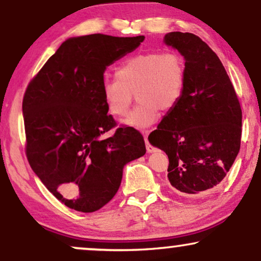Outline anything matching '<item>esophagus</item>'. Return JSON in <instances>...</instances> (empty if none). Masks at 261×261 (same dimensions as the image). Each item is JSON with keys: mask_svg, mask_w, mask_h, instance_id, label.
Masks as SVG:
<instances>
[{"mask_svg": "<svg viewBox=\"0 0 261 261\" xmlns=\"http://www.w3.org/2000/svg\"><path fill=\"white\" fill-rule=\"evenodd\" d=\"M145 145H146V151H147V152H149V153H151V152H155V151H156L155 147H153V146L151 145V144L149 143V140H147L146 136H145Z\"/></svg>", "mask_w": 261, "mask_h": 261, "instance_id": "obj_1", "label": "esophagus"}]
</instances>
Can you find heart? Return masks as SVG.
<instances>
[{
  "label": "heart",
  "mask_w": 261,
  "mask_h": 261,
  "mask_svg": "<svg viewBox=\"0 0 261 261\" xmlns=\"http://www.w3.org/2000/svg\"><path fill=\"white\" fill-rule=\"evenodd\" d=\"M185 62L178 53L161 50L139 53L116 69V79H105L100 86L102 101L111 115L122 117L129 110L137 93L139 104L122 125L143 130L178 105L185 91Z\"/></svg>",
  "instance_id": "b5f03b06"
}]
</instances>
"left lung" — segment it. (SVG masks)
Returning <instances> with one entry per match:
<instances>
[{
    "instance_id": "obj_1",
    "label": "left lung",
    "mask_w": 261,
    "mask_h": 261,
    "mask_svg": "<svg viewBox=\"0 0 261 261\" xmlns=\"http://www.w3.org/2000/svg\"><path fill=\"white\" fill-rule=\"evenodd\" d=\"M163 42L184 57L186 85L149 141L168 156L170 189L201 198L219 186L239 155L242 110L226 70L205 42L179 31L168 32Z\"/></svg>"
}]
</instances>
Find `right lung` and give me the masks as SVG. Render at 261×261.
<instances>
[{
  "label": "right lung",
  "instance_id": "obj_1",
  "mask_svg": "<svg viewBox=\"0 0 261 261\" xmlns=\"http://www.w3.org/2000/svg\"><path fill=\"white\" fill-rule=\"evenodd\" d=\"M144 40L70 37L29 83L22 99L29 163L66 207L83 213L104 207L120 188L124 166L145 155L134 128H117L100 139L116 125L100 95L106 67Z\"/></svg>",
  "mask_w": 261,
  "mask_h": 261
}]
</instances>
